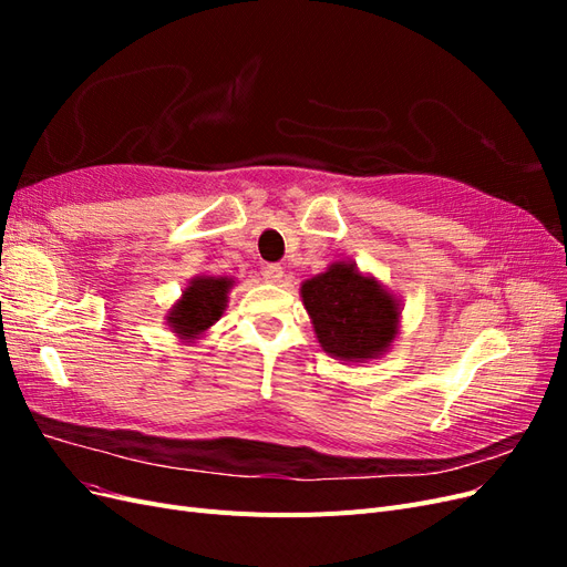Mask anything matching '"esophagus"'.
Listing matches in <instances>:
<instances>
[{
    "label": "esophagus",
    "instance_id": "1",
    "mask_svg": "<svg viewBox=\"0 0 567 567\" xmlns=\"http://www.w3.org/2000/svg\"><path fill=\"white\" fill-rule=\"evenodd\" d=\"M262 277H265V281H269V284H281V281H284V267H281V265H267V267L262 269Z\"/></svg>",
    "mask_w": 567,
    "mask_h": 567
}]
</instances>
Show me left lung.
<instances>
[{
	"label": "left lung",
	"mask_w": 567,
	"mask_h": 567,
	"mask_svg": "<svg viewBox=\"0 0 567 567\" xmlns=\"http://www.w3.org/2000/svg\"><path fill=\"white\" fill-rule=\"evenodd\" d=\"M300 298L321 350L340 362L379 359L400 336V296L352 260H336L302 281Z\"/></svg>",
	"instance_id": "8db88e82"
}]
</instances>
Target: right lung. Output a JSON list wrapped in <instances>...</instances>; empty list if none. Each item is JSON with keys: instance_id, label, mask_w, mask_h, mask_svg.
Instances as JSON below:
<instances>
[{"instance_id": "right-lung-1", "label": "right lung", "mask_w": 567, "mask_h": 567, "mask_svg": "<svg viewBox=\"0 0 567 567\" xmlns=\"http://www.w3.org/2000/svg\"><path fill=\"white\" fill-rule=\"evenodd\" d=\"M236 286L234 277H215V274H196L182 290L179 300L165 315L167 329L184 346H194L205 338L221 319L229 302V290Z\"/></svg>"}]
</instances>
